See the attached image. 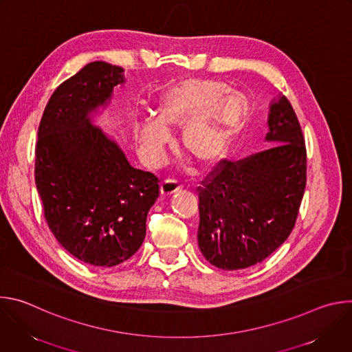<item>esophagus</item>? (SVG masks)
I'll use <instances>...</instances> for the list:
<instances>
[{"mask_svg":"<svg viewBox=\"0 0 352 352\" xmlns=\"http://www.w3.org/2000/svg\"><path fill=\"white\" fill-rule=\"evenodd\" d=\"M179 188H181V184H179L177 179H174V178L164 179V181L162 182V188H160L162 196H170L171 193L177 192Z\"/></svg>","mask_w":352,"mask_h":352,"instance_id":"1","label":"esophagus"}]
</instances>
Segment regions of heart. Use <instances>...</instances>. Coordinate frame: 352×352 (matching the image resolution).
Listing matches in <instances>:
<instances>
[{"instance_id":"obj_1","label":"heart","mask_w":352,"mask_h":352,"mask_svg":"<svg viewBox=\"0 0 352 352\" xmlns=\"http://www.w3.org/2000/svg\"><path fill=\"white\" fill-rule=\"evenodd\" d=\"M248 114L246 98L219 80L188 78L167 89L155 117L136 124V135L148 162H159L170 131L184 129V152L200 167L217 164L228 152Z\"/></svg>"}]
</instances>
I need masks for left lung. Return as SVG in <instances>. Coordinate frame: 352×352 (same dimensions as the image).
<instances>
[{"label": "left lung", "instance_id": "left-lung-1", "mask_svg": "<svg viewBox=\"0 0 352 352\" xmlns=\"http://www.w3.org/2000/svg\"><path fill=\"white\" fill-rule=\"evenodd\" d=\"M266 140L238 162L223 159L197 188L200 252L216 267L261 263L291 234L307 186V147L285 96L270 104Z\"/></svg>", "mask_w": 352, "mask_h": 352}]
</instances>
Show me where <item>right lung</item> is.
Masks as SVG:
<instances>
[{
	"mask_svg": "<svg viewBox=\"0 0 352 352\" xmlns=\"http://www.w3.org/2000/svg\"><path fill=\"white\" fill-rule=\"evenodd\" d=\"M122 68L94 61L63 82L44 109L34 181L44 219L76 259L111 267L129 259L146 235L160 179L133 168L118 144L90 124L124 83Z\"/></svg>",
	"mask_w": 352,
	"mask_h": 352,
	"instance_id": "right-lung-1",
	"label": "right lung"
}]
</instances>
